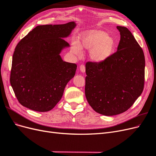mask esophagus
<instances>
[{
	"mask_svg": "<svg viewBox=\"0 0 156 156\" xmlns=\"http://www.w3.org/2000/svg\"><path fill=\"white\" fill-rule=\"evenodd\" d=\"M79 68H80V70H81V72L84 73V72H85V66H84V65H83V64L81 65V66H80Z\"/></svg>",
	"mask_w": 156,
	"mask_h": 156,
	"instance_id": "obj_1",
	"label": "esophagus"
}]
</instances>
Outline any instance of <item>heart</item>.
<instances>
[{"label":"heart","instance_id":"b5f03b06","mask_svg":"<svg viewBox=\"0 0 156 156\" xmlns=\"http://www.w3.org/2000/svg\"><path fill=\"white\" fill-rule=\"evenodd\" d=\"M116 43L106 32L92 30L83 32L79 37V44L73 42L71 51L75 55L81 56V48L91 50L90 58L95 62H102L112 55Z\"/></svg>","mask_w":156,"mask_h":156}]
</instances>
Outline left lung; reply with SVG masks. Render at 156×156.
<instances>
[{"instance_id": "1", "label": "left lung", "mask_w": 156, "mask_h": 156, "mask_svg": "<svg viewBox=\"0 0 156 156\" xmlns=\"http://www.w3.org/2000/svg\"><path fill=\"white\" fill-rule=\"evenodd\" d=\"M116 28L120 34L117 51L102 62L86 63L87 100L94 111L105 116L128 110L144 84L143 51L126 27Z\"/></svg>"}]
</instances>
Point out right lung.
Wrapping results in <instances>:
<instances>
[{
	"mask_svg": "<svg viewBox=\"0 0 156 156\" xmlns=\"http://www.w3.org/2000/svg\"><path fill=\"white\" fill-rule=\"evenodd\" d=\"M76 26L38 25L17 44L12 57L10 84L20 104L37 112L51 111L62 98L77 64L64 62L60 53Z\"/></svg>",
	"mask_w": 156,
	"mask_h": 156,
	"instance_id": "1",
	"label": "right lung"
}]
</instances>
